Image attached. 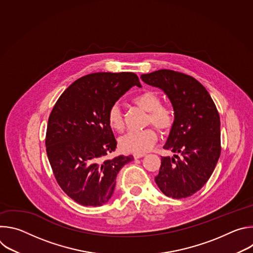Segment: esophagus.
Instances as JSON below:
<instances>
[{"instance_id":"34e87169","label":"esophagus","mask_w":253,"mask_h":253,"mask_svg":"<svg viewBox=\"0 0 253 253\" xmlns=\"http://www.w3.org/2000/svg\"><path fill=\"white\" fill-rule=\"evenodd\" d=\"M146 154L145 153H135L133 156H134V158L135 159H137V158H141V157H144L145 156Z\"/></svg>"}]
</instances>
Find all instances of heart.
Here are the masks:
<instances>
[{
  "mask_svg": "<svg viewBox=\"0 0 253 253\" xmlns=\"http://www.w3.org/2000/svg\"><path fill=\"white\" fill-rule=\"evenodd\" d=\"M134 104L148 112L147 124H153L163 132L169 131L175 122V113L168 105L161 104L160 96L154 91H145L133 98ZM107 122L109 127L116 131L124 130V121L117 104L110 107L107 113ZM158 140L155 128L149 127L142 131L129 132L119 140L120 149L125 153H144L149 151Z\"/></svg>",
  "mask_w": 253,
  "mask_h": 253,
  "instance_id": "heart-1",
  "label": "heart"
}]
</instances>
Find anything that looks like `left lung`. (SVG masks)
I'll list each match as a JSON object with an SVG mask.
<instances>
[{"label":"left lung","instance_id":"obj_1","mask_svg":"<svg viewBox=\"0 0 253 253\" xmlns=\"http://www.w3.org/2000/svg\"><path fill=\"white\" fill-rule=\"evenodd\" d=\"M140 78L163 90L175 113L163 148L177 155L161 158L155 182L168 197H189L208 181L220 156L217 108L204 86L189 75L162 69Z\"/></svg>","mask_w":253,"mask_h":253}]
</instances>
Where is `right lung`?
<instances>
[{
    "label": "right lung",
    "mask_w": 253,
    "mask_h": 253,
    "mask_svg": "<svg viewBox=\"0 0 253 253\" xmlns=\"http://www.w3.org/2000/svg\"><path fill=\"white\" fill-rule=\"evenodd\" d=\"M141 87L130 72L93 73L71 84L49 116L46 150L62 190L83 206H101L114 192L120 169L133 156L105 159L117 141L108 125L110 107L133 86Z\"/></svg>",
    "instance_id": "right-lung-1"
}]
</instances>
